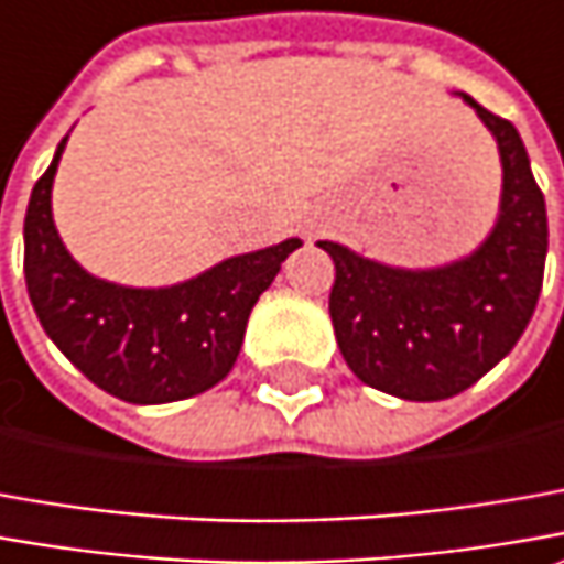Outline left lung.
<instances>
[{
  "mask_svg": "<svg viewBox=\"0 0 564 564\" xmlns=\"http://www.w3.org/2000/svg\"><path fill=\"white\" fill-rule=\"evenodd\" d=\"M456 96L490 130L502 165L490 234L434 268L383 264L318 240L337 268L330 321L343 359L361 383L412 402L456 397L512 352L534 315L550 246L546 203L518 130L468 93Z\"/></svg>",
  "mask_w": 564,
  "mask_h": 564,
  "instance_id": "obj_1",
  "label": "left lung"
}]
</instances>
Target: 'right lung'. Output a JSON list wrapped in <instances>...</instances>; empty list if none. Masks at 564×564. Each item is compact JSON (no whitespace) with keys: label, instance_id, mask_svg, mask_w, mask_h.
Returning <instances> with one entry per match:
<instances>
[{"label":"right lung","instance_id":"1","mask_svg":"<svg viewBox=\"0 0 564 564\" xmlns=\"http://www.w3.org/2000/svg\"><path fill=\"white\" fill-rule=\"evenodd\" d=\"M68 137L36 181L24 218L33 312L65 359L99 390L133 405L199 397L230 375L246 321L300 237L230 256L171 286H127L89 274L52 221V184Z\"/></svg>","mask_w":564,"mask_h":564}]
</instances>
